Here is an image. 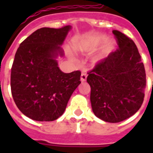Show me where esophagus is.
Returning <instances> with one entry per match:
<instances>
[{
  "mask_svg": "<svg viewBox=\"0 0 153 153\" xmlns=\"http://www.w3.org/2000/svg\"><path fill=\"white\" fill-rule=\"evenodd\" d=\"M87 79V74L85 73L81 74V81L82 82H85Z\"/></svg>",
  "mask_w": 153,
  "mask_h": 153,
  "instance_id": "obj_1",
  "label": "esophagus"
}]
</instances>
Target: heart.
Listing matches in <instances>:
<instances>
[{
  "mask_svg": "<svg viewBox=\"0 0 153 153\" xmlns=\"http://www.w3.org/2000/svg\"><path fill=\"white\" fill-rule=\"evenodd\" d=\"M106 41V38L105 36H97L92 38H85L83 40L78 42L76 43V47L78 50L86 53H92L93 51H97ZM112 46L109 45L106 48L105 54H107L112 49Z\"/></svg>",
  "mask_w": 153,
  "mask_h": 153,
  "instance_id": "heart-1",
  "label": "heart"
}]
</instances>
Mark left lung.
Returning <instances> with one entry per match:
<instances>
[{
  "mask_svg": "<svg viewBox=\"0 0 153 153\" xmlns=\"http://www.w3.org/2000/svg\"><path fill=\"white\" fill-rule=\"evenodd\" d=\"M117 50L100 60L88 71L90 100L97 117L118 123L134 115L144 98L146 73L134 41L113 30Z\"/></svg>",
  "mask_w": 153,
  "mask_h": 153,
  "instance_id": "obj_1",
  "label": "left lung"
}]
</instances>
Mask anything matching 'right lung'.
Instances as JSON below:
<instances>
[{"label": "right lung", "instance_id": "1", "mask_svg": "<svg viewBox=\"0 0 153 153\" xmlns=\"http://www.w3.org/2000/svg\"><path fill=\"white\" fill-rule=\"evenodd\" d=\"M70 25L42 28L23 41L16 51L10 74L13 99L24 115L37 121L60 117L79 83L81 72L63 73L56 57L63 56V43Z\"/></svg>", "mask_w": 153, "mask_h": 153}]
</instances>
